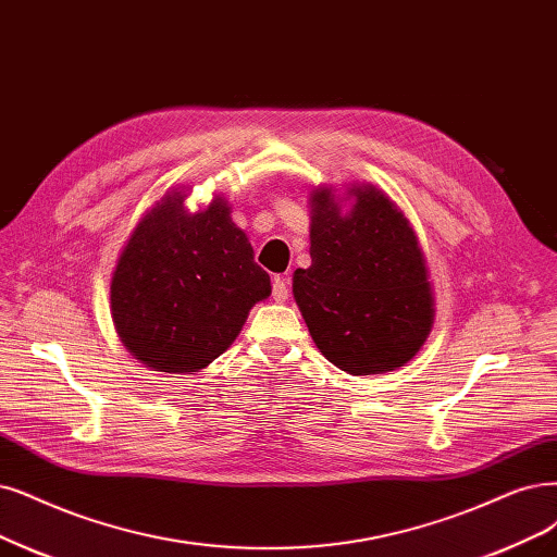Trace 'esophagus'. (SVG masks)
Returning <instances> with one entry per match:
<instances>
[{
	"instance_id": "esophagus-1",
	"label": "esophagus",
	"mask_w": 557,
	"mask_h": 557,
	"mask_svg": "<svg viewBox=\"0 0 557 557\" xmlns=\"http://www.w3.org/2000/svg\"><path fill=\"white\" fill-rule=\"evenodd\" d=\"M273 298L277 302H284L286 298H289V280H286V277H275L273 280Z\"/></svg>"
}]
</instances>
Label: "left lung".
Segmentation results:
<instances>
[{
    "label": "left lung",
    "instance_id": "obj_1",
    "mask_svg": "<svg viewBox=\"0 0 557 557\" xmlns=\"http://www.w3.org/2000/svg\"><path fill=\"white\" fill-rule=\"evenodd\" d=\"M310 197V268L294 273V298L319 351L342 372H393L413 358L434 323V298L413 226L374 185Z\"/></svg>",
    "mask_w": 557,
    "mask_h": 557
}]
</instances>
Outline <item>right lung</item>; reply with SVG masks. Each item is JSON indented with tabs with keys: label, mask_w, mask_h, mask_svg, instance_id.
<instances>
[{
	"label": "right lung",
	"mask_w": 557,
	"mask_h": 557,
	"mask_svg": "<svg viewBox=\"0 0 557 557\" xmlns=\"http://www.w3.org/2000/svg\"><path fill=\"white\" fill-rule=\"evenodd\" d=\"M168 193L123 247L110 284L123 346L156 372L188 374L232 346L271 277L222 197L190 213Z\"/></svg>",
	"instance_id": "obj_1"
}]
</instances>
